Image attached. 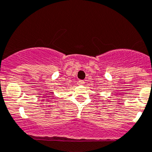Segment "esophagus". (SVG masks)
Instances as JSON below:
<instances>
[{"instance_id": "esophagus-1", "label": "esophagus", "mask_w": 152, "mask_h": 152, "mask_svg": "<svg viewBox=\"0 0 152 152\" xmlns=\"http://www.w3.org/2000/svg\"><path fill=\"white\" fill-rule=\"evenodd\" d=\"M78 85H83L85 83V81H83V80H80V81H78Z\"/></svg>"}]
</instances>
